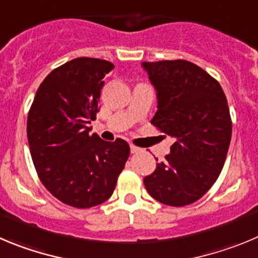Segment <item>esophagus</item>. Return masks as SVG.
I'll use <instances>...</instances> for the list:
<instances>
[{"label": "esophagus", "instance_id": "34e87169", "mask_svg": "<svg viewBox=\"0 0 258 258\" xmlns=\"http://www.w3.org/2000/svg\"><path fill=\"white\" fill-rule=\"evenodd\" d=\"M130 149H131L132 154H136V153H140L141 152L140 148H138V146H135V145H130Z\"/></svg>", "mask_w": 258, "mask_h": 258}]
</instances>
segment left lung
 Returning a JSON list of instances; mask_svg holds the SVG:
<instances>
[{
	"label": "left lung",
	"mask_w": 258,
	"mask_h": 258,
	"mask_svg": "<svg viewBox=\"0 0 258 258\" xmlns=\"http://www.w3.org/2000/svg\"><path fill=\"white\" fill-rule=\"evenodd\" d=\"M143 68L157 91L152 123L175 139L144 185L155 201L187 206L211 189L224 167L231 140L226 96L215 78L186 60L144 61Z\"/></svg>",
	"instance_id": "obj_1"
}]
</instances>
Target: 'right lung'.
I'll list each match as a JSON object with an SVG mask.
<instances>
[{"label":"right lung","instance_id":"obj_1","mask_svg":"<svg viewBox=\"0 0 258 258\" xmlns=\"http://www.w3.org/2000/svg\"><path fill=\"white\" fill-rule=\"evenodd\" d=\"M110 61L77 57L54 69L39 85L28 113L27 135L33 164L46 189L62 203L90 208L112 197L130 146L90 135L96 119L103 78Z\"/></svg>","mask_w":258,"mask_h":258}]
</instances>
